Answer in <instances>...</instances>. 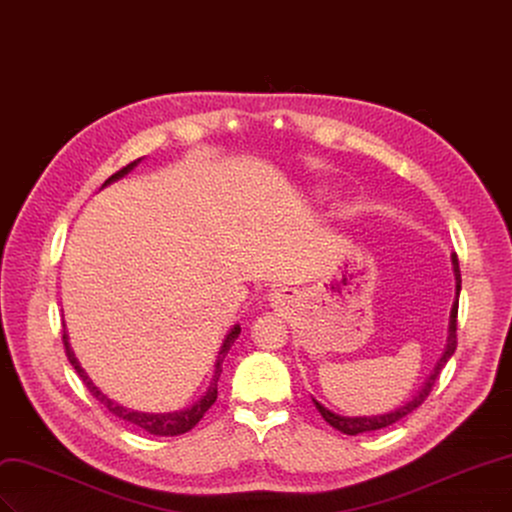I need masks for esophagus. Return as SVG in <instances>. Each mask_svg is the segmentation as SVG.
I'll return each mask as SVG.
<instances>
[{
    "label": "esophagus",
    "instance_id": "obj_1",
    "mask_svg": "<svg viewBox=\"0 0 512 512\" xmlns=\"http://www.w3.org/2000/svg\"><path fill=\"white\" fill-rule=\"evenodd\" d=\"M293 301H295V293H293L291 289H278V291L270 293V304H272V308H276V310L289 308V306L293 304Z\"/></svg>",
    "mask_w": 512,
    "mask_h": 512
}]
</instances>
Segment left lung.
<instances>
[{
	"label": "left lung",
	"mask_w": 512,
	"mask_h": 512,
	"mask_svg": "<svg viewBox=\"0 0 512 512\" xmlns=\"http://www.w3.org/2000/svg\"><path fill=\"white\" fill-rule=\"evenodd\" d=\"M451 266H453V276H456V301H453V308H451V314H449V335H447V346H445V352L443 356L437 361V365H434L432 373L428 375V380L424 382L422 390H418V394L413 396V399L409 403H405L403 407L394 409L390 413H382V415H369V418H346V415H337L333 411H329L327 407L320 405L318 401H314L316 409L320 411V415H323L325 422H329L335 430L344 432V434H352V437H356V434L361 432H371V430H380V428H386L394 422L403 420L405 415H409L413 409H418L426 399L428 394L434 386V382H437L439 373L443 371V367L447 365L449 358L453 356V352H456V346H458V299H460V289H462V276H460V263H458V255H451Z\"/></svg>",
	"instance_id": "8db88e82"
}]
</instances>
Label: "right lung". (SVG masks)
<instances>
[{"mask_svg": "<svg viewBox=\"0 0 512 512\" xmlns=\"http://www.w3.org/2000/svg\"><path fill=\"white\" fill-rule=\"evenodd\" d=\"M139 162H141V158L135 160V162L126 164L124 168H120L118 173H113V175L103 183V187L109 185V183H113V181L122 179L124 175H128L130 170L135 168ZM238 335H240V325H234V329L225 335L223 346H221L219 356H217V363H215V373H213L211 386H208V390L204 392L202 399H198L192 407L181 409V411H173V413H141V411H132V409H126V407H122V405H118V403H113L111 399H107V396H105L97 386L92 384V380L86 375V371L82 369V365L78 363V358H75V354H73V350H71L69 335H67L65 323H63V344H65V352H67L69 363H71V367H73L75 371H78V375L82 377V382L86 384V388L90 390V394L94 396V399L101 401V403L109 409V413L116 415V418H120V420H124V422H128V424H135V426L143 428V430L149 432V434H156V437H177V434H183V432H187V430H192V428L204 418V413H206L208 409H211V405L217 401V382H219V375H221V371H223V367H221V365H223V358L227 356V352H230V348L234 346Z\"/></svg>", "mask_w": 512, "mask_h": 512, "instance_id": "add662e5", "label": "right lung"}]
</instances>
